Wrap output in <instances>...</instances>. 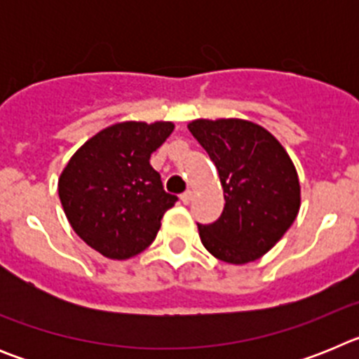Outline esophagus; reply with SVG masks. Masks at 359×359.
<instances>
[{
    "label": "esophagus",
    "instance_id": "1",
    "mask_svg": "<svg viewBox=\"0 0 359 359\" xmlns=\"http://www.w3.org/2000/svg\"><path fill=\"white\" fill-rule=\"evenodd\" d=\"M180 199H182L183 205H189V203L192 201V192H190V190H185V192L180 196Z\"/></svg>",
    "mask_w": 359,
    "mask_h": 359
}]
</instances>
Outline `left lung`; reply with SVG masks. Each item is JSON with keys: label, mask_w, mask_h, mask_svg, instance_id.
<instances>
[{"label": "left lung", "mask_w": 359, "mask_h": 359, "mask_svg": "<svg viewBox=\"0 0 359 359\" xmlns=\"http://www.w3.org/2000/svg\"><path fill=\"white\" fill-rule=\"evenodd\" d=\"M189 129L215 163L224 192L217 221L198 223L203 246L228 264L257 261L300 208L293 161L273 135L248 120H194Z\"/></svg>", "instance_id": "obj_1"}]
</instances>
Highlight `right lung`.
I'll list each match as a JSON object with an SVG mask.
<instances>
[{
    "label": "right lung",
    "instance_id": "add662e5",
    "mask_svg": "<svg viewBox=\"0 0 359 359\" xmlns=\"http://www.w3.org/2000/svg\"><path fill=\"white\" fill-rule=\"evenodd\" d=\"M172 129L170 122L115 123L86 142L62 170L59 198L66 217L104 257L123 261L144 252L177 201L149 163Z\"/></svg>",
    "mask_w": 359,
    "mask_h": 359
}]
</instances>
